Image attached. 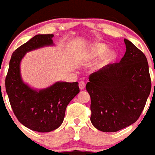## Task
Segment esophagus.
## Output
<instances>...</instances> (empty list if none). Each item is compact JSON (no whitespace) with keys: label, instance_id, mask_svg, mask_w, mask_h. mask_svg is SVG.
I'll return each mask as SVG.
<instances>
[{"label":"esophagus","instance_id":"1","mask_svg":"<svg viewBox=\"0 0 155 155\" xmlns=\"http://www.w3.org/2000/svg\"><path fill=\"white\" fill-rule=\"evenodd\" d=\"M85 87V82L83 81H81L80 82H79V88H80V90H84Z\"/></svg>","mask_w":155,"mask_h":155}]
</instances>
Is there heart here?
I'll return each mask as SVG.
<instances>
[{"label": "heart", "mask_w": 155, "mask_h": 155, "mask_svg": "<svg viewBox=\"0 0 155 155\" xmlns=\"http://www.w3.org/2000/svg\"><path fill=\"white\" fill-rule=\"evenodd\" d=\"M107 49L108 47L105 44L97 43L90 47L88 51V56L90 58H97L102 56L98 64V67H103L112 63L117 58V54L114 50H107Z\"/></svg>", "instance_id": "obj_1"}]
</instances>
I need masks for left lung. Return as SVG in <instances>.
<instances>
[{"mask_svg": "<svg viewBox=\"0 0 155 155\" xmlns=\"http://www.w3.org/2000/svg\"><path fill=\"white\" fill-rule=\"evenodd\" d=\"M119 63L90 74L86 90L91 98L93 126L102 132H116L138 120L151 90L145 54L127 39Z\"/></svg>", "mask_w": 155, "mask_h": 155, "instance_id": "left-lung-1", "label": "left lung"}]
</instances>
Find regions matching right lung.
<instances>
[{
    "mask_svg": "<svg viewBox=\"0 0 155 155\" xmlns=\"http://www.w3.org/2000/svg\"><path fill=\"white\" fill-rule=\"evenodd\" d=\"M54 34H38L13 53L5 78L11 107L22 125L38 132H50L62 124L68 104L79 92L78 82L57 81L36 90L22 80L21 62L28 52L54 45Z\"/></svg>",
    "mask_w": 155,
    "mask_h": 155,
    "instance_id": "1",
    "label": "right lung"
}]
</instances>
